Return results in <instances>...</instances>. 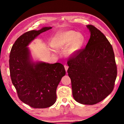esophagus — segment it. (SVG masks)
<instances>
[{
	"label": "esophagus",
	"mask_w": 124,
	"mask_h": 124,
	"mask_svg": "<svg viewBox=\"0 0 124 124\" xmlns=\"http://www.w3.org/2000/svg\"><path fill=\"white\" fill-rule=\"evenodd\" d=\"M64 68H65V70H66V72H67V70H68V66H67V65H64Z\"/></svg>",
	"instance_id": "esophagus-1"
}]
</instances>
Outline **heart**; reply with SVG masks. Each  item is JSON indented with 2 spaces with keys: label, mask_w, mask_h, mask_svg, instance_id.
<instances>
[{
  "label": "heart",
  "mask_w": 124,
  "mask_h": 124,
  "mask_svg": "<svg viewBox=\"0 0 124 124\" xmlns=\"http://www.w3.org/2000/svg\"><path fill=\"white\" fill-rule=\"evenodd\" d=\"M85 37L82 33L73 30L58 33L54 37L52 46L57 50H64L68 56H74L81 49L85 43Z\"/></svg>",
  "instance_id": "b5f03b06"
}]
</instances>
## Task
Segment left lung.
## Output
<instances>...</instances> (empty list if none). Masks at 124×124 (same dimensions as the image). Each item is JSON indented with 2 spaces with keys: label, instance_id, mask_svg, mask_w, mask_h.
I'll return each instance as SVG.
<instances>
[{
  "label": "left lung",
  "instance_id": "obj_1",
  "mask_svg": "<svg viewBox=\"0 0 124 124\" xmlns=\"http://www.w3.org/2000/svg\"><path fill=\"white\" fill-rule=\"evenodd\" d=\"M86 27L90 38L85 49L68 60L67 72L74 100L93 105L112 92L117 68L112 46L107 38L92 25Z\"/></svg>",
  "mask_w": 124,
  "mask_h": 124
}]
</instances>
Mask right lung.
<instances>
[{"instance_id":"obj_1","label":"right lung","mask_w":124,"mask_h":124,"mask_svg":"<svg viewBox=\"0 0 124 124\" xmlns=\"http://www.w3.org/2000/svg\"><path fill=\"white\" fill-rule=\"evenodd\" d=\"M43 27L24 33L15 42L10 54L12 83L20 100L34 108H47L56 101V89L66 74L60 63L34 61L28 46L41 33L51 29Z\"/></svg>"}]
</instances>
